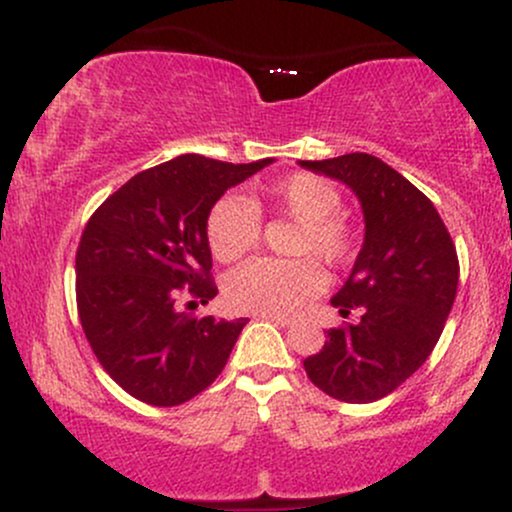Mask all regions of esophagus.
Instances as JSON below:
<instances>
[{"label":"esophagus","instance_id":"obj_1","mask_svg":"<svg viewBox=\"0 0 512 512\" xmlns=\"http://www.w3.org/2000/svg\"><path fill=\"white\" fill-rule=\"evenodd\" d=\"M262 320L267 322H274V325L279 327H291L293 325V317H284V315H260Z\"/></svg>","mask_w":512,"mask_h":512}]
</instances>
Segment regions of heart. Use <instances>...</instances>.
<instances>
[{"label": "heart", "mask_w": 512, "mask_h": 512, "mask_svg": "<svg viewBox=\"0 0 512 512\" xmlns=\"http://www.w3.org/2000/svg\"><path fill=\"white\" fill-rule=\"evenodd\" d=\"M272 207L298 221L293 255H315L337 267L354 252V231L342 216V195L330 180L296 173L257 187L250 199L228 195L207 216V243L219 262H236L257 245L262 233L260 211ZM325 286L320 264L310 257L274 260L255 257L226 281L228 303L243 313L289 315L313 301Z\"/></svg>", "instance_id": "b5f03b06"}]
</instances>
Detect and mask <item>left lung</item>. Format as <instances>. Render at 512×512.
<instances>
[{"label":"left lung","instance_id":"8db88e82","mask_svg":"<svg viewBox=\"0 0 512 512\" xmlns=\"http://www.w3.org/2000/svg\"><path fill=\"white\" fill-rule=\"evenodd\" d=\"M298 163L344 182L366 221L354 269L332 298L342 317L361 310V322L327 330L320 354L303 361L305 373L334 399L375 402L414 375L438 344L460 279L455 245L431 199L380 158Z\"/></svg>","mask_w":512,"mask_h":512}]
</instances>
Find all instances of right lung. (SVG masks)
<instances>
[{
  "mask_svg": "<svg viewBox=\"0 0 512 512\" xmlns=\"http://www.w3.org/2000/svg\"><path fill=\"white\" fill-rule=\"evenodd\" d=\"M182 154L134 175L88 219L76 250V308L105 373L139 402L178 407L219 378L240 320L192 317L211 281L207 216L228 187L269 166Z\"/></svg>",
  "mask_w": 512,
  "mask_h": 512,
  "instance_id": "right-lung-1",
  "label": "right lung"
}]
</instances>
